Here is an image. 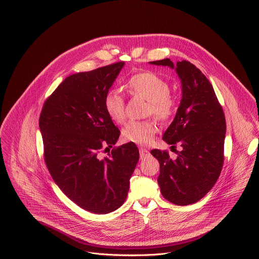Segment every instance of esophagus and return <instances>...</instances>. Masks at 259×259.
<instances>
[{
    "label": "esophagus",
    "instance_id": "34e87169",
    "mask_svg": "<svg viewBox=\"0 0 259 259\" xmlns=\"http://www.w3.org/2000/svg\"><path fill=\"white\" fill-rule=\"evenodd\" d=\"M139 154H140V159H141V160H144V159H146V158H149L150 155H151L149 151L145 150V149H142V147L139 150Z\"/></svg>",
    "mask_w": 259,
    "mask_h": 259
}]
</instances>
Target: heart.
Returning <instances> with one entry per match:
<instances>
[{
    "label": "heart",
    "mask_w": 259,
    "mask_h": 259,
    "mask_svg": "<svg viewBox=\"0 0 259 259\" xmlns=\"http://www.w3.org/2000/svg\"><path fill=\"white\" fill-rule=\"evenodd\" d=\"M127 91L149 102L147 115L153 114L158 120L166 122L175 112V100L170 95V85L154 72L145 71L133 75L125 85ZM104 108L108 117L117 123L126 118L124 98L116 92H109L104 98ZM158 131L154 121H131L123 129V137L129 142L144 145L150 143Z\"/></svg>",
    "instance_id": "heart-1"
}]
</instances>
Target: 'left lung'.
Wrapping results in <instances>:
<instances>
[{"mask_svg": "<svg viewBox=\"0 0 259 259\" xmlns=\"http://www.w3.org/2000/svg\"><path fill=\"white\" fill-rule=\"evenodd\" d=\"M151 64L174 69L181 83V100L176 115L163 134L171 147L181 146L175 160L167 152L153 150L160 163L158 183L169 202L186 206L201 200L216 183L224 164L226 118L214 89L193 63L174 64L169 58Z\"/></svg>", "mask_w": 259, "mask_h": 259, "instance_id": "obj_1", "label": "left lung"}]
</instances>
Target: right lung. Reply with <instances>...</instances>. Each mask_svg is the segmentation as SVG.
I'll return each mask as SVG.
<instances>
[{
	"label": "right lung",
	"instance_id": "right-lung-1",
	"mask_svg": "<svg viewBox=\"0 0 259 259\" xmlns=\"http://www.w3.org/2000/svg\"><path fill=\"white\" fill-rule=\"evenodd\" d=\"M124 65L118 62L68 76L45 101L39 121L54 182L69 200L96 214L123 205L139 160L133 142L113 150L108 158L99 157L103 145L113 147L120 136L105 112L104 98Z\"/></svg>",
	"mask_w": 259,
	"mask_h": 259
}]
</instances>
